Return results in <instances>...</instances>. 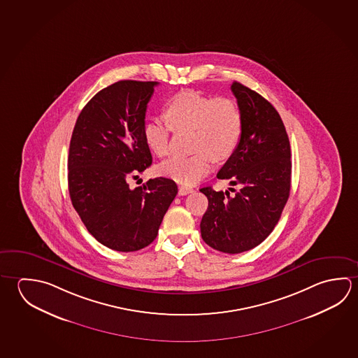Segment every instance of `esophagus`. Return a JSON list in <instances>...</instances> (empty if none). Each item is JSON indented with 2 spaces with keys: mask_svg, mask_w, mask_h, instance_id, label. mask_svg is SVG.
<instances>
[{
  "mask_svg": "<svg viewBox=\"0 0 358 358\" xmlns=\"http://www.w3.org/2000/svg\"><path fill=\"white\" fill-rule=\"evenodd\" d=\"M192 191H194V189L191 187H187V186H178V194H180V196L191 194Z\"/></svg>",
  "mask_w": 358,
  "mask_h": 358,
  "instance_id": "obj_1",
  "label": "esophagus"
}]
</instances>
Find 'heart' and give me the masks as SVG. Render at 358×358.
<instances>
[{
  "label": "heart",
  "instance_id": "heart-1",
  "mask_svg": "<svg viewBox=\"0 0 358 358\" xmlns=\"http://www.w3.org/2000/svg\"><path fill=\"white\" fill-rule=\"evenodd\" d=\"M166 118L151 117L143 127L145 145L159 157L171 151V131H191L189 156H173L159 164L161 175L182 185L200 181L215 161H225L236 151L244 131V115L238 101L196 90H183L166 104Z\"/></svg>",
  "mask_w": 358,
  "mask_h": 358
}]
</instances>
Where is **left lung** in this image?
Wrapping results in <instances>:
<instances>
[{
  "mask_svg": "<svg viewBox=\"0 0 358 358\" xmlns=\"http://www.w3.org/2000/svg\"><path fill=\"white\" fill-rule=\"evenodd\" d=\"M231 92L244 115L236 151L217 173L236 191L201 188L208 207L201 220V236L226 254L254 249L268 238L282 216L292 181L290 145L275 108L257 92L234 82Z\"/></svg>",
  "mask_w": 358,
  "mask_h": 358,
  "instance_id": "8db88e82",
  "label": "left lung"
}]
</instances>
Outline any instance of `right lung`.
Masks as SVG:
<instances>
[{
	"label": "right lung",
	"instance_id": "right-lung-1",
	"mask_svg": "<svg viewBox=\"0 0 358 358\" xmlns=\"http://www.w3.org/2000/svg\"><path fill=\"white\" fill-rule=\"evenodd\" d=\"M157 84L120 80L101 89L83 108L71 134L70 199L88 231L113 250L151 244L176 197L170 178H151L134 189L128 185L152 164L143 127Z\"/></svg>",
	"mask_w": 358,
	"mask_h": 358
}]
</instances>
